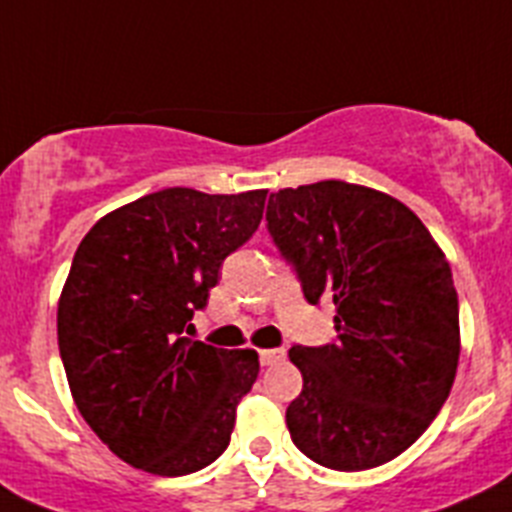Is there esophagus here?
I'll return each mask as SVG.
<instances>
[{
  "label": "esophagus",
  "mask_w": 512,
  "mask_h": 512,
  "mask_svg": "<svg viewBox=\"0 0 512 512\" xmlns=\"http://www.w3.org/2000/svg\"><path fill=\"white\" fill-rule=\"evenodd\" d=\"M284 356H287V351H284V348H261L259 351V359L264 366L277 364V361H282Z\"/></svg>",
  "instance_id": "esophagus-1"
}]
</instances>
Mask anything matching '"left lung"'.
Returning <instances> with one entry per match:
<instances>
[{"instance_id":"1","label":"left lung","mask_w":512,"mask_h":512,"mask_svg":"<svg viewBox=\"0 0 512 512\" xmlns=\"http://www.w3.org/2000/svg\"><path fill=\"white\" fill-rule=\"evenodd\" d=\"M266 220L305 300L336 305V343L289 348L302 372L289 436L338 472L387 464L423 436L454 387L459 297L446 253L408 205L338 179L279 189Z\"/></svg>"}]
</instances>
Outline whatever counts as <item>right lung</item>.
I'll use <instances>...</instances> for the list:
<instances>
[{"mask_svg": "<svg viewBox=\"0 0 512 512\" xmlns=\"http://www.w3.org/2000/svg\"><path fill=\"white\" fill-rule=\"evenodd\" d=\"M266 192L169 187L99 217L58 297V351L81 418L115 456L158 477L228 449L259 377L253 348L189 341L225 256L256 233Z\"/></svg>", "mask_w": 512, "mask_h": 512, "instance_id": "obj_1", "label": "right lung"}]
</instances>
